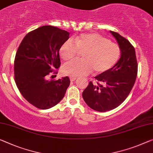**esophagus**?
I'll return each mask as SVG.
<instances>
[{
  "instance_id": "esophagus-1",
  "label": "esophagus",
  "mask_w": 153,
  "mask_h": 153,
  "mask_svg": "<svg viewBox=\"0 0 153 153\" xmlns=\"http://www.w3.org/2000/svg\"><path fill=\"white\" fill-rule=\"evenodd\" d=\"M70 81H74L76 79V77H74V76H70Z\"/></svg>"
}]
</instances>
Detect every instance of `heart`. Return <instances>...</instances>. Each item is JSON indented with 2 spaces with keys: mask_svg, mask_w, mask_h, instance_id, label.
Instances as JSON below:
<instances>
[{
  "mask_svg": "<svg viewBox=\"0 0 153 153\" xmlns=\"http://www.w3.org/2000/svg\"><path fill=\"white\" fill-rule=\"evenodd\" d=\"M83 53L81 60H74L63 65V72L70 76H83L93 70L103 73L111 70L118 62L120 48L98 33H83L65 41L59 49L62 59L68 61Z\"/></svg>",
  "mask_w": 153,
  "mask_h": 153,
  "instance_id": "1",
  "label": "heart"
}]
</instances>
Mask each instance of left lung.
Wrapping results in <instances>:
<instances>
[{
	"label": "left lung",
	"instance_id": "1",
	"mask_svg": "<svg viewBox=\"0 0 153 153\" xmlns=\"http://www.w3.org/2000/svg\"><path fill=\"white\" fill-rule=\"evenodd\" d=\"M110 32L120 48V58L111 70L95 76L97 85L90 81L83 91L86 104L100 112L110 111L120 105L132 90L137 74L134 47L119 33Z\"/></svg>",
	"mask_w": 153,
	"mask_h": 153
}]
</instances>
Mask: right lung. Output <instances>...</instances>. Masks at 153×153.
Returning <instances> with one entry per match:
<instances>
[{"mask_svg":"<svg viewBox=\"0 0 153 153\" xmlns=\"http://www.w3.org/2000/svg\"><path fill=\"white\" fill-rule=\"evenodd\" d=\"M69 35L56 27L43 26L26 35L18 47L14 60L16 85L23 97L38 109L55 106L70 85L68 76L48 79L49 75L57 73L60 47Z\"/></svg>","mask_w":153,"mask_h":153,"instance_id":"obj_1","label":"right lung"}]
</instances>
